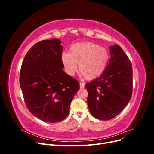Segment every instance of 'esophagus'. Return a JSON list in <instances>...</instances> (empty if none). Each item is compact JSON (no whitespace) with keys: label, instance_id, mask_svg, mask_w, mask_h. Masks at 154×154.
I'll use <instances>...</instances> for the list:
<instances>
[{"label":"esophagus","instance_id":"esophagus-1","mask_svg":"<svg viewBox=\"0 0 154 154\" xmlns=\"http://www.w3.org/2000/svg\"><path fill=\"white\" fill-rule=\"evenodd\" d=\"M84 87H85V83H82V82H80V87L81 88H83Z\"/></svg>","mask_w":154,"mask_h":154}]
</instances>
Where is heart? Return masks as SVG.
Masks as SVG:
<instances>
[{
    "label": "heart",
    "mask_w": 154,
    "mask_h": 154,
    "mask_svg": "<svg viewBox=\"0 0 154 154\" xmlns=\"http://www.w3.org/2000/svg\"><path fill=\"white\" fill-rule=\"evenodd\" d=\"M109 52L106 48L92 42L72 45L69 53L62 54V62L66 72L73 76L78 69L87 80H94L103 73L109 63Z\"/></svg>",
    "instance_id": "heart-1"
}]
</instances>
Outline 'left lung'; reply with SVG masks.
<instances>
[{
	"instance_id": "1",
	"label": "left lung",
	"mask_w": 154,
	"mask_h": 154,
	"mask_svg": "<svg viewBox=\"0 0 154 154\" xmlns=\"http://www.w3.org/2000/svg\"><path fill=\"white\" fill-rule=\"evenodd\" d=\"M110 60L101 75L85 84L90 112L100 120H110L127 106L132 95V67L122 48L110 47Z\"/></svg>"
}]
</instances>
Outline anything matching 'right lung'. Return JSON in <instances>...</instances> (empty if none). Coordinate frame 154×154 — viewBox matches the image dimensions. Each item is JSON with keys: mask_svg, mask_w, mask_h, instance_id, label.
I'll return each mask as SVG.
<instances>
[{"mask_svg": "<svg viewBox=\"0 0 154 154\" xmlns=\"http://www.w3.org/2000/svg\"><path fill=\"white\" fill-rule=\"evenodd\" d=\"M62 42L42 40L26 54L20 85L27 108L36 118L57 123L66 118L80 83L63 71Z\"/></svg>", "mask_w": 154, "mask_h": 154, "instance_id": "right-lung-1", "label": "right lung"}]
</instances>
